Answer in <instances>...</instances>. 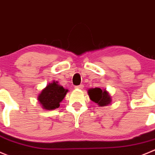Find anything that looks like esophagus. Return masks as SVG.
<instances>
[{"mask_svg": "<svg viewBox=\"0 0 155 155\" xmlns=\"http://www.w3.org/2000/svg\"><path fill=\"white\" fill-rule=\"evenodd\" d=\"M83 88H84L83 85H77V86H75V88H76V89H82Z\"/></svg>", "mask_w": 155, "mask_h": 155, "instance_id": "34e87169", "label": "esophagus"}]
</instances>
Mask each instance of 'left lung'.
Masks as SVG:
<instances>
[{"label":"left lung","instance_id":"8db88e82","mask_svg":"<svg viewBox=\"0 0 155 155\" xmlns=\"http://www.w3.org/2000/svg\"><path fill=\"white\" fill-rule=\"evenodd\" d=\"M88 94L90 99L99 107L107 106L112 101L111 96L106 89H101L100 88H89Z\"/></svg>","mask_w":155,"mask_h":155}]
</instances>
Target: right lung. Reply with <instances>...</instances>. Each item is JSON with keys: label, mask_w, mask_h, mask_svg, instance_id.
Returning a JSON list of instances; mask_svg holds the SVG:
<instances>
[{"label": "right lung", "mask_w": 155, "mask_h": 155, "mask_svg": "<svg viewBox=\"0 0 155 155\" xmlns=\"http://www.w3.org/2000/svg\"><path fill=\"white\" fill-rule=\"evenodd\" d=\"M68 91V89L59 85L58 81L54 80L41 90L38 95V101L43 109L46 110H54L59 107L60 103L62 101Z\"/></svg>", "instance_id": "1"}]
</instances>
